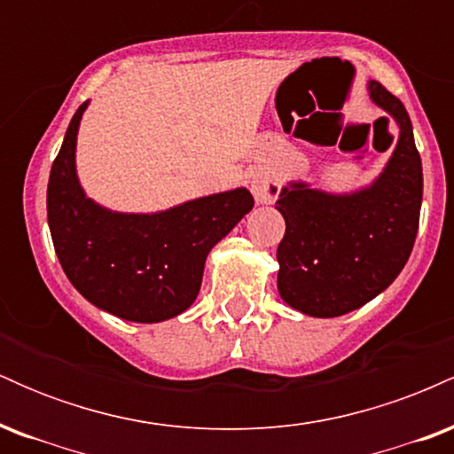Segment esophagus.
<instances>
[{"label": "esophagus", "instance_id": "obj_1", "mask_svg": "<svg viewBox=\"0 0 454 454\" xmlns=\"http://www.w3.org/2000/svg\"><path fill=\"white\" fill-rule=\"evenodd\" d=\"M249 187H252V194L258 205H270L279 196L281 190L279 179L270 170H256L252 175V181H249Z\"/></svg>", "mask_w": 454, "mask_h": 454}]
</instances>
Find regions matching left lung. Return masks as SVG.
Masks as SVG:
<instances>
[{
  "mask_svg": "<svg viewBox=\"0 0 454 454\" xmlns=\"http://www.w3.org/2000/svg\"><path fill=\"white\" fill-rule=\"evenodd\" d=\"M367 91L399 129L382 173L350 192L288 181L275 202L286 222L278 247L279 296L311 317L343 316L384 293L408 262L419 232L423 164L410 114L378 81H369Z\"/></svg>",
  "mask_w": 454,
  "mask_h": 454,
  "instance_id": "8db88e82",
  "label": "left lung"
}]
</instances>
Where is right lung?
Returning <instances> with one entry per match:
<instances>
[{
	"mask_svg": "<svg viewBox=\"0 0 454 454\" xmlns=\"http://www.w3.org/2000/svg\"><path fill=\"white\" fill-rule=\"evenodd\" d=\"M90 100L66 129L46 190L57 258L72 286L98 309L129 322L184 314L200 293L207 256L252 211L247 187L185 200L153 213L102 207L76 173V137Z\"/></svg>",
	"mask_w": 454,
	"mask_h": 454,
	"instance_id": "1",
	"label": "right lung"
}]
</instances>
